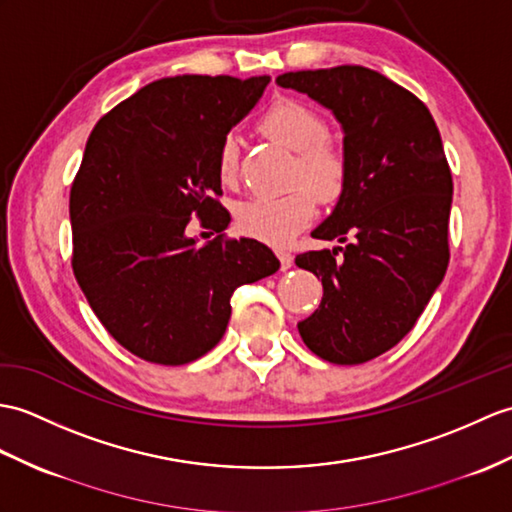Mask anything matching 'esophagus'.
I'll return each mask as SVG.
<instances>
[{
  "mask_svg": "<svg viewBox=\"0 0 512 512\" xmlns=\"http://www.w3.org/2000/svg\"><path fill=\"white\" fill-rule=\"evenodd\" d=\"M277 257H279V261H281V270H288V268H292L294 259H292V255H290L288 251H277Z\"/></svg>",
  "mask_w": 512,
  "mask_h": 512,
  "instance_id": "34e87169",
  "label": "esophagus"
}]
</instances>
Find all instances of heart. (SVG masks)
Here are the masks:
<instances>
[{"mask_svg":"<svg viewBox=\"0 0 512 512\" xmlns=\"http://www.w3.org/2000/svg\"><path fill=\"white\" fill-rule=\"evenodd\" d=\"M259 126L281 146L296 152L294 181L310 184L279 196H255L235 209V227L240 233L266 244L290 242L316 213V197L334 202L347 187L349 159L336 141L327 139V126L310 106L294 100H279L261 115ZM216 170L224 185L237 176V139L227 135L218 146Z\"/></svg>","mask_w":512,"mask_h":512,"instance_id":"obj_1","label":"heart"}]
</instances>
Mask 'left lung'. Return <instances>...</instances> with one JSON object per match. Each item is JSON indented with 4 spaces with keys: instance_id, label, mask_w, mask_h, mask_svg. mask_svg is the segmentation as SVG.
<instances>
[{
    "instance_id": "left-lung-1",
    "label": "left lung",
    "mask_w": 512,
    "mask_h": 512,
    "mask_svg": "<svg viewBox=\"0 0 512 512\" xmlns=\"http://www.w3.org/2000/svg\"><path fill=\"white\" fill-rule=\"evenodd\" d=\"M277 85L336 115L349 159L338 205L312 231L347 246L296 255L323 281L299 334L318 358L362 364L408 334L445 277L454 183L441 133L417 95L368 67L288 71Z\"/></svg>"
}]
</instances>
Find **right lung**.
I'll return each instance as SVG.
<instances>
[{"label":"right lung","instance_id":"obj_1","mask_svg":"<svg viewBox=\"0 0 512 512\" xmlns=\"http://www.w3.org/2000/svg\"><path fill=\"white\" fill-rule=\"evenodd\" d=\"M268 82L161 78L91 130L69 194L71 268L104 329L141 360L202 358L227 331L233 292L281 266L261 242L224 237L216 170L220 141ZM192 226L219 235L198 245Z\"/></svg>","mask_w":512,"mask_h":512}]
</instances>
